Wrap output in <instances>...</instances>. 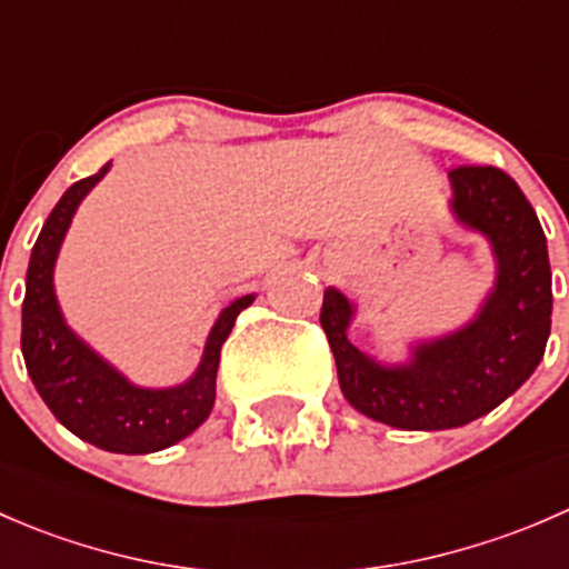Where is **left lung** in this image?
Instances as JSON below:
<instances>
[{
  "mask_svg": "<svg viewBox=\"0 0 569 569\" xmlns=\"http://www.w3.org/2000/svg\"><path fill=\"white\" fill-rule=\"evenodd\" d=\"M455 220L479 233L496 258V283L470 321L412 341L407 360L386 363L349 341L358 306L327 286L321 327L349 405L412 432L455 429L496 410L533 375L550 336V261L537 211L498 168L449 173Z\"/></svg>",
  "mask_w": 569,
  "mask_h": 569,
  "instance_id": "obj_1",
  "label": "left lung"
}]
</instances>
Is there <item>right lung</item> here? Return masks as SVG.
I'll use <instances>...</instances> for the list:
<instances>
[{
    "label": "right lung",
    "instance_id": "right-lung-1",
    "mask_svg": "<svg viewBox=\"0 0 569 569\" xmlns=\"http://www.w3.org/2000/svg\"><path fill=\"white\" fill-rule=\"evenodd\" d=\"M107 170L109 164L68 187L40 228L27 269L21 352L32 386L68 432L112 455H151L192 435L209 418L217 393L220 349L231 336L233 321L252 306L256 295L237 297L222 308L206 338L198 369L178 386H134L123 371L101 358L62 317L54 295V263L79 203Z\"/></svg>",
    "mask_w": 569,
    "mask_h": 569
}]
</instances>
